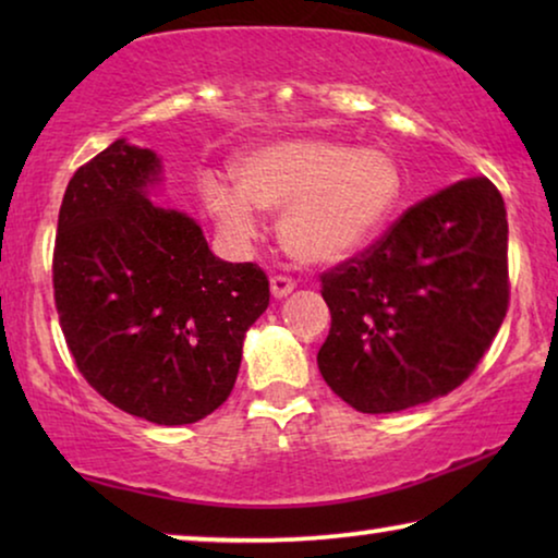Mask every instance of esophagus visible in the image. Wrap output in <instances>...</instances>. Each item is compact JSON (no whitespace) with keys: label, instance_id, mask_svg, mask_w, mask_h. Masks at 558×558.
<instances>
[{"label":"esophagus","instance_id":"obj_1","mask_svg":"<svg viewBox=\"0 0 558 558\" xmlns=\"http://www.w3.org/2000/svg\"><path fill=\"white\" fill-rule=\"evenodd\" d=\"M294 279L292 277H284V274H274L271 277V294L277 296V300H281V296L292 294L294 292Z\"/></svg>","mask_w":558,"mask_h":558}]
</instances>
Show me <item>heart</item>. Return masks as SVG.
<instances>
[{"mask_svg":"<svg viewBox=\"0 0 558 558\" xmlns=\"http://www.w3.org/2000/svg\"><path fill=\"white\" fill-rule=\"evenodd\" d=\"M235 187L203 174L201 197L220 231L248 239L256 213H279V239L294 258L338 264L355 256L391 223L403 178L384 149L323 136L266 144L233 167Z\"/></svg>","mask_w":558,"mask_h":558,"instance_id":"b5f03b06","label":"heart"}]
</instances>
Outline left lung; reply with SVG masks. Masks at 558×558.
Here are the masks:
<instances>
[{
    "label": "left lung",
    "instance_id": "left-lung-1",
    "mask_svg": "<svg viewBox=\"0 0 558 558\" xmlns=\"http://www.w3.org/2000/svg\"><path fill=\"white\" fill-rule=\"evenodd\" d=\"M325 384L363 414L462 386L508 312V218L498 187L468 178L411 205L361 254L325 271Z\"/></svg>",
    "mask_w": 558,
    "mask_h": 558
}]
</instances>
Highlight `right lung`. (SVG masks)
<instances>
[{"mask_svg":"<svg viewBox=\"0 0 558 558\" xmlns=\"http://www.w3.org/2000/svg\"><path fill=\"white\" fill-rule=\"evenodd\" d=\"M162 165L124 140L75 170L58 216L52 289L68 350L106 401L151 424L213 414L246 330L269 307L256 264L213 256L201 226L149 201Z\"/></svg>","mask_w":558,"mask_h":558,"instance_id":"1","label":"right lung"}]
</instances>
